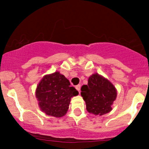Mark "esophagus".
I'll list each match as a JSON object with an SVG mask.
<instances>
[{"mask_svg": "<svg viewBox=\"0 0 149 149\" xmlns=\"http://www.w3.org/2000/svg\"><path fill=\"white\" fill-rule=\"evenodd\" d=\"M76 88L78 90V91H79V92H80V91H81V85H77V86H76Z\"/></svg>", "mask_w": 149, "mask_h": 149, "instance_id": "34e87169", "label": "esophagus"}]
</instances>
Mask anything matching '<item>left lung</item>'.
<instances>
[{
	"label": "left lung",
	"mask_w": 149,
	"mask_h": 149,
	"mask_svg": "<svg viewBox=\"0 0 149 149\" xmlns=\"http://www.w3.org/2000/svg\"><path fill=\"white\" fill-rule=\"evenodd\" d=\"M81 90L88 112L102 115L112 110L111 106L116 99L117 91L107 79L97 73L93 74L88 78V85H84Z\"/></svg>",
	"instance_id": "1"
}]
</instances>
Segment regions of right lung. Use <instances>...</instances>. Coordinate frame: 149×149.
<instances>
[{
  "label": "right lung",
  "instance_id": "right-lung-1",
  "mask_svg": "<svg viewBox=\"0 0 149 149\" xmlns=\"http://www.w3.org/2000/svg\"><path fill=\"white\" fill-rule=\"evenodd\" d=\"M79 91L59 72L44 76L37 86L36 97L39 106L47 115L61 118L68 109L70 98Z\"/></svg>",
  "mask_w": 149,
  "mask_h": 149
}]
</instances>
